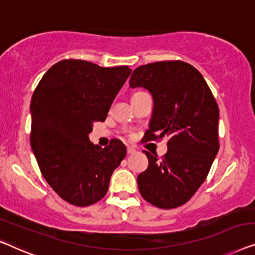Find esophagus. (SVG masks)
I'll return each mask as SVG.
<instances>
[{
    "label": "esophagus",
    "mask_w": 255,
    "mask_h": 255,
    "mask_svg": "<svg viewBox=\"0 0 255 255\" xmlns=\"http://www.w3.org/2000/svg\"><path fill=\"white\" fill-rule=\"evenodd\" d=\"M136 150L134 148H131V146H127V152L128 155H130V153H134Z\"/></svg>",
    "instance_id": "esophagus-1"
}]
</instances>
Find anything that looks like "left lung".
<instances>
[{"label":"left lung","instance_id":"obj_1","mask_svg":"<svg viewBox=\"0 0 255 255\" xmlns=\"http://www.w3.org/2000/svg\"><path fill=\"white\" fill-rule=\"evenodd\" d=\"M129 87L143 88L152 96L145 141L168 137L163 158L144 151L149 166L138 174V191L162 209L182 206L206 180L220 149L216 100L200 71L182 61L136 68Z\"/></svg>","mask_w":255,"mask_h":255}]
</instances>
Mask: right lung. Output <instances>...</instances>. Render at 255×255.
Masks as SVG:
<instances>
[{"label":"right lung","mask_w":255,"mask_h":255,"mask_svg":"<svg viewBox=\"0 0 255 255\" xmlns=\"http://www.w3.org/2000/svg\"><path fill=\"white\" fill-rule=\"evenodd\" d=\"M131 69L103 68L83 60L55 63L39 82L31 99V148L48 185L74 206L87 207L109 191L126 146L92 144L93 124L105 121Z\"/></svg>","instance_id":"right-lung-1"}]
</instances>
